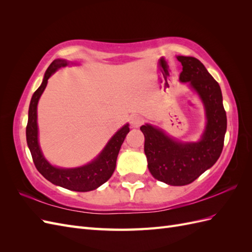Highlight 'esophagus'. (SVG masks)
Masks as SVG:
<instances>
[{"label":"esophagus","instance_id":"obj_1","mask_svg":"<svg viewBox=\"0 0 252 252\" xmlns=\"http://www.w3.org/2000/svg\"><path fill=\"white\" fill-rule=\"evenodd\" d=\"M143 118H141L140 116H134L130 120V125L132 128H139L143 124Z\"/></svg>","mask_w":252,"mask_h":252}]
</instances>
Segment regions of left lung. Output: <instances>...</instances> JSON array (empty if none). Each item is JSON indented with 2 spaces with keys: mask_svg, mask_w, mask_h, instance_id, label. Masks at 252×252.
Listing matches in <instances>:
<instances>
[{
  "mask_svg": "<svg viewBox=\"0 0 252 252\" xmlns=\"http://www.w3.org/2000/svg\"><path fill=\"white\" fill-rule=\"evenodd\" d=\"M183 66L182 83H188L204 105L206 126L197 142H182L167 135L161 128L145 124L144 151L148 169L155 179L171 186L192 183L216 164L222 154L227 129L226 111L219 83L193 57H177Z\"/></svg>",
  "mask_w": 252,
  "mask_h": 252,
  "instance_id": "left-lung-1",
  "label": "left lung"
}]
</instances>
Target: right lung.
Segmentation results:
<instances>
[{
	"label": "right lung",
	"instance_id": "obj_1",
	"mask_svg": "<svg viewBox=\"0 0 252 252\" xmlns=\"http://www.w3.org/2000/svg\"><path fill=\"white\" fill-rule=\"evenodd\" d=\"M69 64L74 63L63 59H57L47 68L41 86L34 91L32 101H30L26 127V140L36 169L45 179L57 186L73 190V191L86 192L96 189L110 179L114 169H116L117 158L122 144H123L127 133L129 132V124H126L119 129L109 142L106 144L101 154L86 165L75 167V168H62V167L51 165L45 158L39 144L36 110L37 103H39L43 91L47 86L48 79L61 67H65Z\"/></svg>",
	"mask_w": 252,
	"mask_h": 252
}]
</instances>
